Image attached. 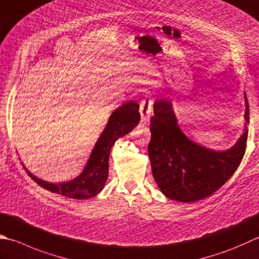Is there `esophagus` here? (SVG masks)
<instances>
[{"mask_svg": "<svg viewBox=\"0 0 259 259\" xmlns=\"http://www.w3.org/2000/svg\"><path fill=\"white\" fill-rule=\"evenodd\" d=\"M140 115H141V122L144 124L148 123L150 119V115L153 113V101L150 98H146L140 103Z\"/></svg>", "mask_w": 259, "mask_h": 259, "instance_id": "obj_1", "label": "esophagus"}]
</instances>
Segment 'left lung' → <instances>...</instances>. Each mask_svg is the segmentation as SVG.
<instances>
[{
	"label": "left lung",
	"instance_id": "left-lung-1",
	"mask_svg": "<svg viewBox=\"0 0 259 259\" xmlns=\"http://www.w3.org/2000/svg\"><path fill=\"white\" fill-rule=\"evenodd\" d=\"M244 94V133L234 146L225 150L194 143L180 128L168 98L155 101L148 155L154 180L166 197L184 203L199 201L213 194L234 175L247 145L249 105Z\"/></svg>",
	"mask_w": 259,
	"mask_h": 259
}]
</instances>
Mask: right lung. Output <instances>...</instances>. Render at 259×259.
<instances>
[{
    "mask_svg": "<svg viewBox=\"0 0 259 259\" xmlns=\"http://www.w3.org/2000/svg\"><path fill=\"white\" fill-rule=\"evenodd\" d=\"M140 121L139 104L130 101L115 109L110 115L102 134L99 137L91 153L84 169L75 179L52 183L33 175L23 165L30 177L53 193L64 195L69 199L85 200L99 194L103 190L109 176V156L113 144L121 137L128 135Z\"/></svg>",
    "mask_w": 259,
    "mask_h": 259,
    "instance_id": "right-lung-1",
    "label": "right lung"
}]
</instances>
